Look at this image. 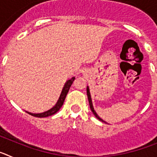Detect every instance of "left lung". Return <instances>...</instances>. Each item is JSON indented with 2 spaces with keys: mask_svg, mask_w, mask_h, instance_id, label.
<instances>
[{
  "mask_svg": "<svg viewBox=\"0 0 157 157\" xmlns=\"http://www.w3.org/2000/svg\"><path fill=\"white\" fill-rule=\"evenodd\" d=\"M86 92H87V97H88V100H89V104H90V107L91 111H92L93 113H94V115L96 116V118H97V119H98V120H101V121H102V122H104V123H105V122L103 120H101V118H100L99 116H98V114L96 113L95 111H94V107H93V104H92V100H91L90 93V89H89L88 86H87V89H86Z\"/></svg>",
  "mask_w": 157,
  "mask_h": 157,
  "instance_id": "obj_1",
  "label": "left lung"
}]
</instances>
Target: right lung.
Instances as JSON below:
<instances>
[{"mask_svg":"<svg viewBox=\"0 0 157 157\" xmlns=\"http://www.w3.org/2000/svg\"><path fill=\"white\" fill-rule=\"evenodd\" d=\"M75 79V78L73 77L65 83L64 87H63V90H62V93L61 94H60V97H59V100H58L57 103H56V105H55L52 109H51L50 110L43 112V113H40V114H32V113H30V112H27V113H29V114L31 115V116H35V117H37V118L48 117V116H52V115H54L55 113H56V112L59 110V109L61 108L62 105H63V102H64V100L65 98H66L67 94V93H68L69 89H70V87L71 86L72 83H73V82H74Z\"/></svg>","mask_w":157,"mask_h":157,"instance_id":"add662e5","label":"right lung"}]
</instances>
